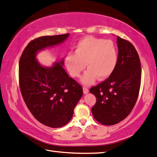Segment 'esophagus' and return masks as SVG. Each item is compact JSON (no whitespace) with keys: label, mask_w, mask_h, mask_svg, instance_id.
<instances>
[{"label":"esophagus","mask_w":157,"mask_h":157,"mask_svg":"<svg viewBox=\"0 0 157 157\" xmlns=\"http://www.w3.org/2000/svg\"><path fill=\"white\" fill-rule=\"evenodd\" d=\"M83 92H84V94H87L89 92V89L87 87H85V86H84V87H83Z\"/></svg>","instance_id":"34e87169"}]
</instances>
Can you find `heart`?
<instances>
[{
    "label": "heart",
    "mask_w": 157,
    "mask_h": 157,
    "mask_svg": "<svg viewBox=\"0 0 157 157\" xmlns=\"http://www.w3.org/2000/svg\"><path fill=\"white\" fill-rule=\"evenodd\" d=\"M118 63L117 49L111 40L88 36L80 39L75 47V53H68L65 58V65L70 75L78 78L85 70L88 71L82 78L85 85L95 79L106 80L111 77Z\"/></svg>",
    "instance_id": "b5f03b06"
}]
</instances>
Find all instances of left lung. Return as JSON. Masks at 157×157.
Returning <instances> with one entry per match:
<instances>
[{
    "label": "left lung",
    "instance_id": "1",
    "mask_svg": "<svg viewBox=\"0 0 157 157\" xmlns=\"http://www.w3.org/2000/svg\"><path fill=\"white\" fill-rule=\"evenodd\" d=\"M118 55L116 69L111 77L90 89L97 102L92 112L103 125L120 123L130 113L138 98L142 69L134 46L117 36Z\"/></svg>",
    "mask_w": 157,
    "mask_h": 157
}]
</instances>
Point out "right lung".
<instances>
[{
  "label": "right lung",
  "mask_w": 157,
  "mask_h": 157,
  "mask_svg": "<svg viewBox=\"0 0 157 157\" xmlns=\"http://www.w3.org/2000/svg\"><path fill=\"white\" fill-rule=\"evenodd\" d=\"M69 34L44 36L29 42L19 63V82L27 108L39 122L56 128L71 120L73 111L83 94L82 87L70 78L62 65L43 67L37 61L39 51L61 44Z\"/></svg>",
  "instance_id": "obj_1"
}]
</instances>
